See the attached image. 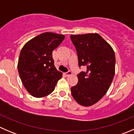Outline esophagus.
<instances>
[{"mask_svg": "<svg viewBox=\"0 0 134 134\" xmlns=\"http://www.w3.org/2000/svg\"><path fill=\"white\" fill-rule=\"evenodd\" d=\"M65 75L67 76H71V75H72V72H71V71H68V72H65Z\"/></svg>", "mask_w": 134, "mask_h": 134, "instance_id": "esophagus-1", "label": "esophagus"}]
</instances>
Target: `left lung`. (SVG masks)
Segmentation results:
<instances>
[{
    "instance_id": "8db88e82",
    "label": "left lung",
    "mask_w": 134,
    "mask_h": 134,
    "mask_svg": "<svg viewBox=\"0 0 134 134\" xmlns=\"http://www.w3.org/2000/svg\"><path fill=\"white\" fill-rule=\"evenodd\" d=\"M79 67L86 72L77 75L78 83L71 87L74 99L83 106L97 103L107 93L115 75V56L110 44L97 33L71 35Z\"/></svg>"
}]
</instances>
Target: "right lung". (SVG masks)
<instances>
[{"instance_id": "1", "label": "right lung", "mask_w": 134, "mask_h": 134, "mask_svg": "<svg viewBox=\"0 0 134 134\" xmlns=\"http://www.w3.org/2000/svg\"><path fill=\"white\" fill-rule=\"evenodd\" d=\"M65 38L52 32L41 34L28 41L20 52L18 71L24 87L36 98L51 94L54 90L62 72L56 69L52 51Z\"/></svg>"}]
</instances>
